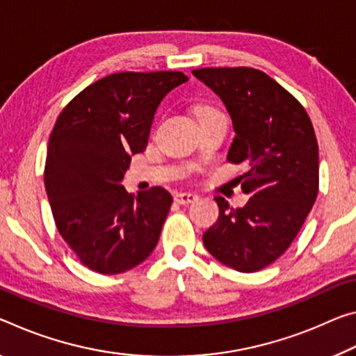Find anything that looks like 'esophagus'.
I'll list each match as a JSON object with an SVG mask.
<instances>
[{"label":"esophagus","instance_id":"1","mask_svg":"<svg viewBox=\"0 0 356 356\" xmlns=\"http://www.w3.org/2000/svg\"><path fill=\"white\" fill-rule=\"evenodd\" d=\"M174 201L179 202V204H191V202L198 201V195L195 193H177L174 196Z\"/></svg>","mask_w":356,"mask_h":356}]
</instances>
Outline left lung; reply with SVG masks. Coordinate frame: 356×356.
<instances>
[{
	"instance_id": "1",
	"label": "left lung",
	"mask_w": 356,
	"mask_h": 356,
	"mask_svg": "<svg viewBox=\"0 0 356 356\" xmlns=\"http://www.w3.org/2000/svg\"><path fill=\"white\" fill-rule=\"evenodd\" d=\"M220 97L236 136L228 161L249 166L241 187L250 196L233 209L216 196L218 220L202 234L211 255L239 273L274 263L300 233L318 193V144L293 95L253 67L191 71Z\"/></svg>"
}]
</instances>
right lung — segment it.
Instances as JSON below:
<instances>
[{
	"instance_id": "1",
	"label": "right lung",
	"mask_w": 356,
	"mask_h": 356,
	"mask_svg": "<svg viewBox=\"0 0 356 356\" xmlns=\"http://www.w3.org/2000/svg\"><path fill=\"white\" fill-rule=\"evenodd\" d=\"M188 77L179 71L117 72L67 104L49 139L44 184L61 238L83 266L120 274L154 252L172 196L128 193L131 156L147 147L156 107Z\"/></svg>"
}]
</instances>
